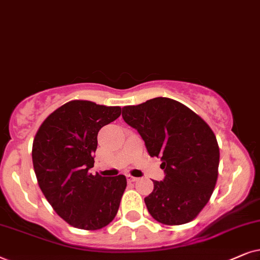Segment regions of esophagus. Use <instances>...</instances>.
<instances>
[{
	"instance_id": "1",
	"label": "esophagus",
	"mask_w": 260,
	"mask_h": 260,
	"mask_svg": "<svg viewBox=\"0 0 260 260\" xmlns=\"http://www.w3.org/2000/svg\"><path fill=\"white\" fill-rule=\"evenodd\" d=\"M127 181H128V182H137L138 178H137V177H133V176L128 175V176H127Z\"/></svg>"
}]
</instances>
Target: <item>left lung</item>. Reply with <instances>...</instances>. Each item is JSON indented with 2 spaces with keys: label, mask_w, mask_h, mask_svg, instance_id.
Returning a JSON list of instances; mask_svg holds the SVG:
<instances>
[{
  "label": "left lung",
  "mask_w": 260,
  "mask_h": 260,
  "mask_svg": "<svg viewBox=\"0 0 260 260\" xmlns=\"http://www.w3.org/2000/svg\"><path fill=\"white\" fill-rule=\"evenodd\" d=\"M122 117L143 138L148 154L160 158L165 172L145 197L148 213L169 226L192 221L216 184L220 151L212 128L188 107L168 98L123 107Z\"/></svg>",
  "instance_id": "left-lung-1"
}]
</instances>
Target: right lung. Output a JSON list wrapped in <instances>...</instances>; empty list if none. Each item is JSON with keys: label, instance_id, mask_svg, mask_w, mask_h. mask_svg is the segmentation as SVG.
<instances>
[{"label": "right lung", "instance_id": "1", "mask_svg": "<svg viewBox=\"0 0 260 260\" xmlns=\"http://www.w3.org/2000/svg\"><path fill=\"white\" fill-rule=\"evenodd\" d=\"M120 114V107L75 100L50 114L34 138L38 184L54 212L79 230H101L119 210L126 177H102L89 170L94 168L99 131Z\"/></svg>", "mask_w": 260, "mask_h": 260}]
</instances>
